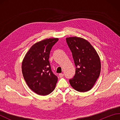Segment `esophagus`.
Instances as JSON below:
<instances>
[{"instance_id": "obj_1", "label": "esophagus", "mask_w": 120, "mask_h": 120, "mask_svg": "<svg viewBox=\"0 0 120 120\" xmlns=\"http://www.w3.org/2000/svg\"><path fill=\"white\" fill-rule=\"evenodd\" d=\"M59 77H60V78H61V77H62L63 76H64V74H62V73H60V74H59Z\"/></svg>"}]
</instances>
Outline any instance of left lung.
<instances>
[{
    "label": "left lung",
    "mask_w": 120,
    "mask_h": 120,
    "mask_svg": "<svg viewBox=\"0 0 120 120\" xmlns=\"http://www.w3.org/2000/svg\"><path fill=\"white\" fill-rule=\"evenodd\" d=\"M76 66L75 74L69 80L71 86L81 92L92 88L101 73L98 53L87 40L77 37L66 38Z\"/></svg>",
    "instance_id": "left-lung-1"
}]
</instances>
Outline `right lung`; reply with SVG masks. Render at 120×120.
<instances>
[{
    "label": "right lung",
    "instance_id": "obj_1",
    "mask_svg": "<svg viewBox=\"0 0 120 120\" xmlns=\"http://www.w3.org/2000/svg\"><path fill=\"white\" fill-rule=\"evenodd\" d=\"M58 38L43 40L33 45L22 62V75L31 90L47 95L54 90L58 77L53 74L49 60L50 52Z\"/></svg>",
    "mask_w": 120,
    "mask_h": 120
}]
</instances>
